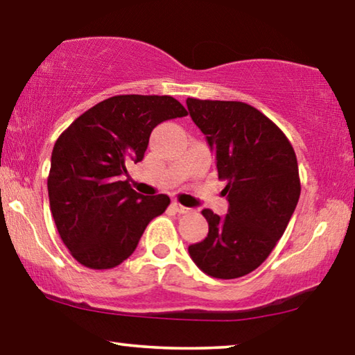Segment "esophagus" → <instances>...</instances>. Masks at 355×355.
<instances>
[{
  "label": "esophagus",
  "instance_id": "obj_1",
  "mask_svg": "<svg viewBox=\"0 0 355 355\" xmlns=\"http://www.w3.org/2000/svg\"><path fill=\"white\" fill-rule=\"evenodd\" d=\"M171 207H173V209H174V211H176V213H179V214L189 213V208H186V207H182V205H181V203H178V202H174V203L171 205Z\"/></svg>",
  "mask_w": 355,
  "mask_h": 355
}]
</instances>
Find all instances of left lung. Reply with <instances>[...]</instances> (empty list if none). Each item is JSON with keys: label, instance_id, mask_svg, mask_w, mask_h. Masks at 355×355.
I'll return each mask as SVG.
<instances>
[{"label": "left lung", "instance_id": "1", "mask_svg": "<svg viewBox=\"0 0 355 355\" xmlns=\"http://www.w3.org/2000/svg\"><path fill=\"white\" fill-rule=\"evenodd\" d=\"M187 109L216 153L229 202L224 218L203 209L208 235L189 254L214 279H239L264 263L290 223L301 193L296 153L280 128L245 102L189 97Z\"/></svg>", "mask_w": 355, "mask_h": 355}]
</instances>
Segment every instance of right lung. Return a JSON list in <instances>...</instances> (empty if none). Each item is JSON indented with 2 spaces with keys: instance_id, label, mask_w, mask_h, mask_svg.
<instances>
[{
  "instance_id": "right-lung-1",
  "label": "right lung",
  "mask_w": 355,
  "mask_h": 355,
  "mask_svg": "<svg viewBox=\"0 0 355 355\" xmlns=\"http://www.w3.org/2000/svg\"><path fill=\"white\" fill-rule=\"evenodd\" d=\"M171 96H114L80 115L55 141L48 176L49 207L70 254L89 269L130 258L147 224L165 213V193H137L121 181L141 162L157 125L186 116Z\"/></svg>"
}]
</instances>
